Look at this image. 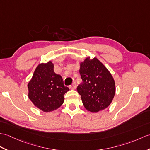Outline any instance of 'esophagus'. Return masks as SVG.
<instances>
[{
  "label": "esophagus",
  "instance_id": "34e87169",
  "mask_svg": "<svg viewBox=\"0 0 150 150\" xmlns=\"http://www.w3.org/2000/svg\"><path fill=\"white\" fill-rule=\"evenodd\" d=\"M69 88H70L71 89H75L76 88V84L75 82H74L72 83V85L70 86V87H69Z\"/></svg>",
  "mask_w": 150,
  "mask_h": 150
}]
</instances>
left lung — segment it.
Masks as SVG:
<instances>
[{
	"label": "left lung",
	"instance_id": "left-lung-1",
	"mask_svg": "<svg viewBox=\"0 0 150 150\" xmlns=\"http://www.w3.org/2000/svg\"><path fill=\"white\" fill-rule=\"evenodd\" d=\"M80 65L82 82L78 86L77 91L83 106L91 112L106 109L112 102L116 92L112 75L96 57H87Z\"/></svg>",
	"mask_w": 150,
	"mask_h": 150
}]
</instances>
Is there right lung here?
<instances>
[{
  "label": "right lung",
  "instance_id": "right-lung-1",
  "mask_svg": "<svg viewBox=\"0 0 150 150\" xmlns=\"http://www.w3.org/2000/svg\"><path fill=\"white\" fill-rule=\"evenodd\" d=\"M52 61L38 66L28 83V96L38 109L43 112L56 110L64 102V95L69 88L64 85L60 75L54 71Z\"/></svg>",
  "mask_w": 150,
  "mask_h": 150
}]
</instances>
